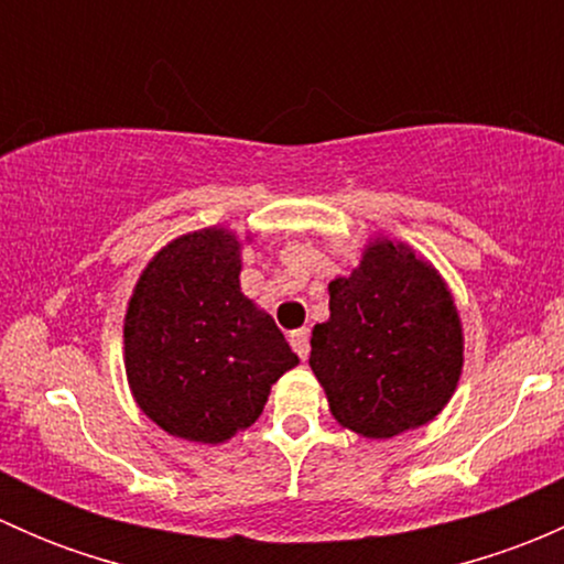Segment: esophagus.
<instances>
[{"label":"esophagus","mask_w":564,"mask_h":564,"mask_svg":"<svg viewBox=\"0 0 564 564\" xmlns=\"http://www.w3.org/2000/svg\"><path fill=\"white\" fill-rule=\"evenodd\" d=\"M289 340H292V349L297 351L300 360H308V351H311V344H308V329H294L292 335H289Z\"/></svg>","instance_id":"esophagus-1"}]
</instances>
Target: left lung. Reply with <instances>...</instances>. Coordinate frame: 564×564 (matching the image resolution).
I'll return each instance as SVG.
<instances>
[{"mask_svg":"<svg viewBox=\"0 0 564 564\" xmlns=\"http://www.w3.org/2000/svg\"><path fill=\"white\" fill-rule=\"evenodd\" d=\"M327 289L329 318L311 333L308 366L338 425L390 440L431 423L464 368V329L440 270L377 237Z\"/></svg>","mask_w":564,"mask_h":564,"instance_id":"1","label":"left lung"}]
</instances>
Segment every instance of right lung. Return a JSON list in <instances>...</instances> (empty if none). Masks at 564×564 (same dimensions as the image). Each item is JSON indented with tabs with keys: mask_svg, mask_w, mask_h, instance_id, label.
I'll list each match as a JSON object with an SVG mask.
<instances>
[{
	"mask_svg": "<svg viewBox=\"0 0 564 564\" xmlns=\"http://www.w3.org/2000/svg\"><path fill=\"white\" fill-rule=\"evenodd\" d=\"M240 270V235L207 226L158 250L128 300L130 392L180 440L220 445L246 431L300 362L272 316L242 294Z\"/></svg>",
	"mask_w": 564,
	"mask_h": 564,
	"instance_id": "1",
	"label": "right lung"
}]
</instances>
